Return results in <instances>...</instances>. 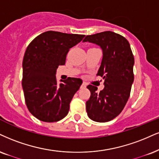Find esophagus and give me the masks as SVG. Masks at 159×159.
<instances>
[{
    "label": "esophagus",
    "mask_w": 159,
    "mask_h": 159,
    "mask_svg": "<svg viewBox=\"0 0 159 159\" xmlns=\"http://www.w3.org/2000/svg\"><path fill=\"white\" fill-rule=\"evenodd\" d=\"M86 86H87V85H86L85 83H83V84H82L81 85V89H85Z\"/></svg>",
    "instance_id": "1"
}]
</instances>
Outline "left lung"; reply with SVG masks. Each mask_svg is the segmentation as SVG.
<instances>
[{"label": "left lung", "mask_w": 159, "mask_h": 159, "mask_svg": "<svg viewBox=\"0 0 159 159\" xmlns=\"http://www.w3.org/2000/svg\"><path fill=\"white\" fill-rule=\"evenodd\" d=\"M83 42L97 45L102 50L97 75L105 80L100 92L96 86H87L91 97L86 102V111L91 120L106 122L116 117L128 100L134 80V57L128 41L113 32L87 35Z\"/></svg>", "instance_id": "left-lung-1"}]
</instances>
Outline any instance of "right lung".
Wrapping results in <instances>:
<instances>
[{"instance_id": "obj_1", "label": "right lung", "mask_w": 159, "mask_h": 159, "mask_svg": "<svg viewBox=\"0 0 159 159\" xmlns=\"http://www.w3.org/2000/svg\"><path fill=\"white\" fill-rule=\"evenodd\" d=\"M84 37L48 31L27 47L23 60L22 86L29 112L39 120L54 122L68 114L70 101L83 80L68 77L58 84L56 72L59 66L65 65L70 48Z\"/></svg>"}]
</instances>
